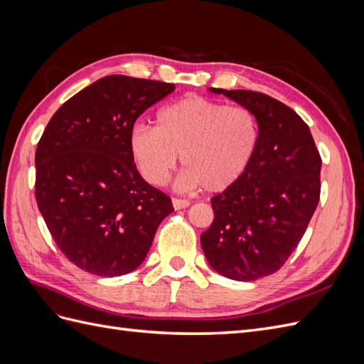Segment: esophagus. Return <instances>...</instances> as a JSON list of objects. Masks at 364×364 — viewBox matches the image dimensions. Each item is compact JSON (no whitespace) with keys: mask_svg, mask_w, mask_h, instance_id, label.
<instances>
[{"mask_svg":"<svg viewBox=\"0 0 364 364\" xmlns=\"http://www.w3.org/2000/svg\"><path fill=\"white\" fill-rule=\"evenodd\" d=\"M173 208L174 209H183V208H188L190 206V202L185 200V199H178V197H173Z\"/></svg>","mask_w":364,"mask_h":364,"instance_id":"1","label":"esophagus"}]
</instances>
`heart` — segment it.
Wrapping results in <instances>:
<instances>
[{
    "instance_id": "1",
    "label": "heart",
    "mask_w": 364,
    "mask_h": 364,
    "mask_svg": "<svg viewBox=\"0 0 364 364\" xmlns=\"http://www.w3.org/2000/svg\"><path fill=\"white\" fill-rule=\"evenodd\" d=\"M258 144L259 121L250 107L202 95L161 107L156 127L136 124L129 135L132 158L146 182L164 185L181 155L179 185L209 193H222L243 178Z\"/></svg>"
}]
</instances>
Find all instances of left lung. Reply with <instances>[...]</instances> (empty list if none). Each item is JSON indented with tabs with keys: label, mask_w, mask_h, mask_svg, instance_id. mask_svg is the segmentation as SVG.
Masks as SVG:
<instances>
[{
	"label": "left lung",
	"mask_w": 364,
	"mask_h": 364,
	"mask_svg": "<svg viewBox=\"0 0 364 364\" xmlns=\"http://www.w3.org/2000/svg\"><path fill=\"white\" fill-rule=\"evenodd\" d=\"M250 107L259 121V144L247 171L211 199L214 222L200 235L211 267L234 281L278 272L304 237L321 199L322 158L305 121L262 92L220 87Z\"/></svg>",
	"instance_id": "1"
}]
</instances>
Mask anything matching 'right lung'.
Masks as SVG:
<instances>
[{
  "mask_svg": "<svg viewBox=\"0 0 364 364\" xmlns=\"http://www.w3.org/2000/svg\"><path fill=\"white\" fill-rule=\"evenodd\" d=\"M173 90L106 75L65 102L38 142V208L63 255L87 273L134 272L174 211L170 197L141 178L129 146L136 118Z\"/></svg>",
  "mask_w": 364,
  "mask_h": 364,
  "instance_id": "obj_1",
  "label": "right lung"
}]
</instances>
